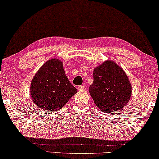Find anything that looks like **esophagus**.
<instances>
[{
	"label": "esophagus",
	"instance_id": "1",
	"mask_svg": "<svg viewBox=\"0 0 159 159\" xmlns=\"http://www.w3.org/2000/svg\"><path fill=\"white\" fill-rule=\"evenodd\" d=\"M84 89V86L80 85V86H77V90H78V91H81V90H83Z\"/></svg>",
	"mask_w": 159,
	"mask_h": 159
}]
</instances>
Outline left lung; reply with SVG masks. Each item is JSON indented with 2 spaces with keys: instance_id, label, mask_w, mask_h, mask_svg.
<instances>
[{
  "instance_id": "obj_1",
  "label": "left lung",
  "mask_w": 159,
  "mask_h": 159,
  "mask_svg": "<svg viewBox=\"0 0 159 159\" xmlns=\"http://www.w3.org/2000/svg\"><path fill=\"white\" fill-rule=\"evenodd\" d=\"M89 89L95 105L107 113L126 106L131 95V85L126 73L110 60L95 68L93 83Z\"/></svg>"
}]
</instances>
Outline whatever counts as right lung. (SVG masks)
<instances>
[{
  "mask_svg": "<svg viewBox=\"0 0 159 159\" xmlns=\"http://www.w3.org/2000/svg\"><path fill=\"white\" fill-rule=\"evenodd\" d=\"M77 90L67 78L63 62L50 59L33 77L30 95L37 106L44 110L56 111L64 107Z\"/></svg>",
  "mask_w": 159,
  "mask_h": 159,
  "instance_id": "right-lung-1",
  "label": "right lung"
}]
</instances>
